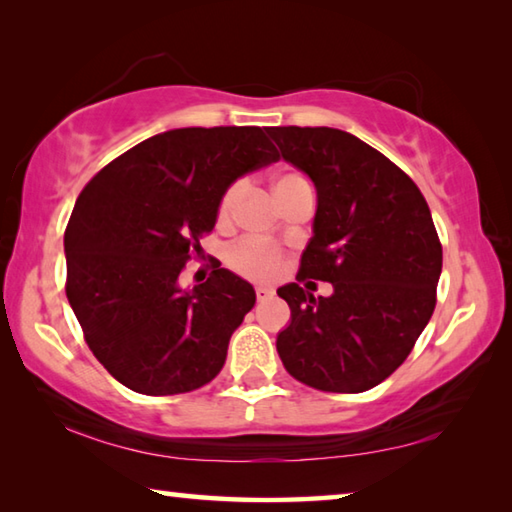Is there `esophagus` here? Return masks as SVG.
Segmentation results:
<instances>
[{
  "label": "esophagus",
  "mask_w": 512,
  "mask_h": 512,
  "mask_svg": "<svg viewBox=\"0 0 512 512\" xmlns=\"http://www.w3.org/2000/svg\"><path fill=\"white\" fill-rule=\"evenodd\" d=\"M255 296H257V300L262 302V300H268V298H273V289H268V287H257L255 289Z\"/></svg>",
  "instance_id": "obj_1"
}]
</instances>
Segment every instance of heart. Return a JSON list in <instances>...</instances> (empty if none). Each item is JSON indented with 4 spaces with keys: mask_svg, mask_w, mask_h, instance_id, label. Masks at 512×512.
I'll return each mask as SVG.
<instances>
[{
    "mask_svg": "<svg viewBox=\"0 0 512 512\" xmlns=\"http://www.w3.org/2000/svg\"><path fill=\"white\" fill-rule=\"evenodd\" d=\"M309 185L305 176L300 173H280L275 178V194L280 198L282 194L291 192V189ZM241 192H244V183H232L219 198V205H216V219L219 223H228L235 214V207ZM284 262V250L273 244V241H264L257 237H244L235 241L225 248V266L230 268L232 273H237L246 280H271L277 273H280Z\"/></svg>",
    "mask_w": 512,
    "mask_h": 512,
    "instance_id": "b5f03b06",
    "label": "heart"
}]
</instances>
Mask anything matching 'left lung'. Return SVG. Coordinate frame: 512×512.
Listing matches in <instances>:
<instances>
[{
	"mask_svg": "<svg viewBox=\"0 0 512 512\" xmlns=\"http://www.w3.org/2000/svg\"><path fill=\"white\" fill-rule=\"evenodd\" d=\"M266 133L318 194L296 280L334 287L329 298L296 282L277 289L291 309L277 354L316 391H370L402 366L436 307L443 246L429 205L397 164L339 128Z\"/></svg>",
	"mask_w": 512,
	"mask_h": 512,
	"instance_id": "8db88e82",
	"label": "left lung"
}]
</instances>
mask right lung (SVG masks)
<instances>
[{
    "instance_id": "add662e5",
    "label": "right lung",
    "mask_w": 512,
    "mask_h": 512,
    "mask_svg": "<svg viewBox=\"0 0 512 512\" xmlns=\"http://www.w3.org/2000/svg\"><path fill=\"white\" fill-rule=\"evenodd\" d=\"M277 160L259 126L176 128L121 153L83 187L65 230V293L85 343L119 384L178 395L219 375L255 289L221 262L192 291L178 277L203 250L225 189Z\"/></svg>"
}]
</instances>
